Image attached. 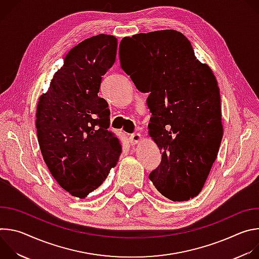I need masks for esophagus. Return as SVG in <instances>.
<instances>
[{
	"instance_id": "esophagus-1",
	"label": "esophagus",
	"mask_w": 259,
	"mask_h": 259,
	"mask_svg": "<svg viewBox=\"0 0 259 259\" xmlns=\"http://www.w3.org/2000/svg\"><path fill=\"white\" fill-rule=\"evenodd\" d=\"M141 139H142V136L139 133H134V134L130 135V141H131L132 144L139 143L141 141Z\"/></svg>"
}]
</instances>
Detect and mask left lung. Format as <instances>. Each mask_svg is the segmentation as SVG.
Segmentation results:
<instances>
[{"instance_id": "obj_1", "label": "left lung", "mask_w": 259, "mask_h": 259, "mask_svg": "<svg viewBox=\"0 0 259 259\" xmlns=\"http://www.w3.org/2000/svg\"><path fill=\"white\" fill-rule=\"evenodd\" d=\"M119 53L121 67L136 88L150 93L149 134L162 153L150 179L173 202L195 198L224 135L212 69L197 59L187 36L174 29L125 36Z\"/></svg>"}]
</instances>
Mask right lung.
Listing matches in <instances>:
<instances>
[{"label":"right lung","mask_w":259,"mask_h":259,"mask_svg":"<svg viewBox=\"0 0 259 259\" xmlns=\"http://www.w3.org/2000/svg\"><path fill=\"white\" fill-rule=\"evenodd\" d=\"M117 48L116 36L104 33L73 47L36 106L43 159L59 186L80 199L101 186L122 153L119 138L107 130L108 104L98 96Z\"/></svg>","instance_id":"add662e5"}]
</instances>
